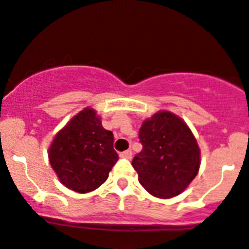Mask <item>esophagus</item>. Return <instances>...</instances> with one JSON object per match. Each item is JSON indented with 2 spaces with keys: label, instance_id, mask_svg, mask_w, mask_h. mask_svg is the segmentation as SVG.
Masks as SVG:
<instances>
[{
  "label": "esophagus",
  "instance_id": "34e87169",
  "mask_svg": "<svg viewBox=\"0 0 249 249\" xmlns=\"http://www.w3.org/2000/svg\"><path fill=\"white\" fill-rule=\"evenodd\" d=\"M121 158H124V159H131L132 158V151L131 150H126V151H123V153L120 154Z\"/></svg>",
  "mask_w": 249,
  "mask_h": 249
}]
</instances>
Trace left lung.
<instances>
[{"instance_id": "1", "label": "left lung", "mask_w": 249, "mask_h": 249, "mask_svg": "<svg viewBox=\"0 0 249 249\" xmlns=\"http://www.w3.org/2000/svg\"><path fill=\"white\" fill-rule=\"evenodd\" d=\"M142 150L132 160L139 182L159 198L178 196L200 169V147L182 118L160 110L145 120L139 132Z\"/></svg>"}]
</instances>
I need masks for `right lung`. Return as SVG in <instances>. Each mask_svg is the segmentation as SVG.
Instances as JSON below:
<instances>
[{"label":"right lung","mask_w":249,"mask_h":249,"mask_svg":"<svg viewBox=\"0 0 249 249\" xmlns=\"http://www.w3.org/2000/svg\"><path fill=\"white\" fill-rule=\"evenodd\" d=\"M113 140L95 110L85 108L77 113L55 135L48 150L49 163L61 183L79 194L102 186L118 160Z\"/></svg>","instance_id":"right-lung-1"}]
</instances>
